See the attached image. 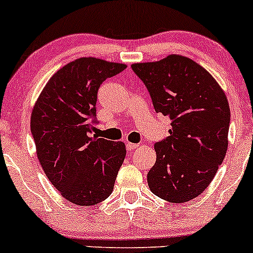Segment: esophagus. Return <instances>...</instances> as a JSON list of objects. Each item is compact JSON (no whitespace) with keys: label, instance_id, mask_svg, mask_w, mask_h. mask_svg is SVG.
I'll return each instance as SVG.
<instances>
[{"label":"esophagus","instance_id":"1","mask_svg":"<svg viewBox=\"0 0 253 253\" xmlns=\"http://www.w3.org/2000/svg\"><path fill=\"white\" fill-rule=\"evenodd\" d=\"M139 145L138 144H134V143H126V149L128 150V151H133L134 149H136V147H138Z\"/></svg>","mask_w":253,"mask_h":253}]
</instances>
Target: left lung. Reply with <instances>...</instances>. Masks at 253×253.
Masks as SVG:
<instances>
[{
  "mask_svg": "<svg viewBox=\"0 0 253 253\" xmlns=\"http://www.w3.org/2000/svg\"><path fill=\"white\" fill-rule=\"evenodd\" d=\"M132 69L149 90L156 112L171 120L170 135L155 144L150 189L165 201H190L210 185L225 158L231 121L227 97L190 58L170 54L132 64Z\"/></svg>",
  "mask_w": 253,
  "mask_h": 253,
  "instance_id": "obj_1",
  "label": "left lung"
}]
</instances>
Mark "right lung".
Returning a JSON list of instances; mask_svg holds the SVG:
<instances>
[{
    "label": "right lung",
    "instance_id": "obj_1",
    "mask_svg": "<svg viewBox=\"0 0 253 253\" xmlns=\"http://www.w3.org/2000/svg\"><path fill=\"white\" fill-rule=\"evenodd\" d=\"M126 68L92 57L70 62L46 83L32 110L39 163L53 187L75 205H97L114 189L125 144L90 133L98 88Z\"/></svg>",
    "mask_w": 253,
    "mask_h": 253
}]
</instances>
